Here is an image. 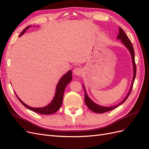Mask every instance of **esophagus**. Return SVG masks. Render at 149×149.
<instances>
[{
  "label": "esophagus",
  "mask_w": 149,
  "mask_h": 149,
  "mask_svg": "<svg viewBox=\"0 0 149 149\" xmlns=\"http://www.w3.org/2000/svg\"><path fill=\"white\" fill-rule=\"evenodd\" d=\"M74 74L75 75H77V76H80L83 73V70L82 68H80V67H77L75 68V69H74Z\"/></svg>",
  "instance_id": "1"
}]
</instances>
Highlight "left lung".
<instances>
[{"mask_svg": "<svg viewBox=\"0 0 149 149\" xmlns=\"http://www.w3.org/2000/svg\"><path fill=\"white\" fill-rule=\"evenodd\" d=\"M117 39L121 40V42H122V43L124 44L126 47L129 49V52L131 54V56H132V63H133L134 75H133V80H132V82L130 91L128 93V94H127V96L125 97V98L123 100V101H122L119 104L115 105V106H112V107H103V106H100L99 105L96 104L95 103L93 102L92 100H91V99L88 97L87 93H86V89H85L84 86H83L84 91H85V103H86L88 108L90 110H91L92 111H93V112L102 113H104V112L110 111V110L117 108L118 106H119L120 105L124 103V102L127 100V99L128 98V97L129 96L130 93L132 91V87H133L134 82L135 78V75H136V65H135V54H134V47L132 46V44L131 41L129 39V37H127V36L125 34V33L124 32V31H123V29L121 27H119V33H118V35L117 36Z\"/></svg>", "mask_w": 149, "mask_h": 149, "instance_id": "obj_1", "label": "left lung"}]
</instances>
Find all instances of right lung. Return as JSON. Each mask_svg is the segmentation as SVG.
Listing matches in <instances>:
<instances>
[{
	"label": "right lung",
	"instance_id": "add662e5",
	"mask_svg": "<svg viewBox=\"0 0 149 149\" xmlns=\"http://www.w3.org/2000/svg\"><path fill=\"white\" fill-rule=\"evenodd\" d=\"M30 27H31V25H29V26H27L26 28H25L23 30V31L21 32L19 36H21L22 34H24L25 32L26 31V30L29 29ZM72 79V71L69 70L67 74H65L64 75H63L61 77V79H60V80H59L58 83L57 85L56 91V93H55V96L52 102H51L48 105L45 106L44 107L33 108V107H30V106L24 103L23 102L17 97L16 93H15L20 102L22 103L25 107L29 109V110H31L32 111L35 112L36 113H39L40 114H43V115L52 114V113H54L55 112H56L57 110L61 108L62 104V101H63V92H64L65 88L67 86V84L71 81Z\"/></svg>",
	"mask_w": 149,
	"mask_h": 149
}]
</instances>
